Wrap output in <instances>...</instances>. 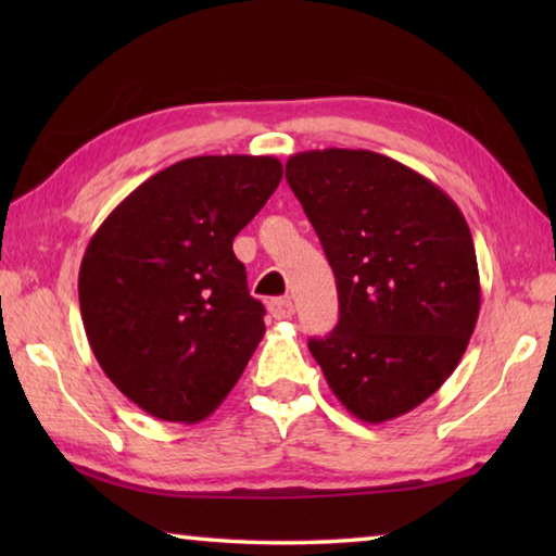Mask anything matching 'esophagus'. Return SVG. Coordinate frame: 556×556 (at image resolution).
<instances>
[{"instance_id": "esophagus-1", "label": "esophagus", "mask_w": 556, "mask_h": 556, "mask_svg": "<svg viewBox=\"0 0 556 556\" xmlns=\"http://www.w3.org/2000/svg\"><path fill=\"white\" fill-rule=\"evenodd\" d=\"M267 308H269V314L277 318V321H281V318H289L291 314H294V304H291L287 296L271 299L269 304H267Z\"/></svg>"}]
</instances>
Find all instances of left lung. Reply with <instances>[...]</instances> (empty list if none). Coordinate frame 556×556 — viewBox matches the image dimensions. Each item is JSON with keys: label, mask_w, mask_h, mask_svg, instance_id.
Wrapping results in <instances>:
<instances>
[{"label": "left lung", "mask_w": 556, "mask_h": 556, "mask_svg": "<svg viewBox=\"0 0 556 556\" xmlns=\"http://www.w3.org/2000/svg\"><path fill=\"white\" fill-rule=\"evenodd\" d=\"M287 181L324 244L341 312L308 351L357 419L407 414L456 370L478 321L464 213L429 178L368 149L299 152Z\"/></svg>", "instance_id": "1"}]
</instances>
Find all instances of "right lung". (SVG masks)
Instances as JSON below:
<instances>
[{"mask_svg": "<svg viewBox=\"0 0 556 556\" xmlns=\"http://www.w3.org/2000/svg\"><path fill=\"white\" fill-rule=\"evenodd\" d=\"M279 181L275 156L184 159L135 188L88 242L78 296L90 348L152 417H208L265 336L232 240Z\"/></svg>", "mask_w": 556, "mask_h": 556, "instance_id": "1", "label": "right lung"}]
</instances>
